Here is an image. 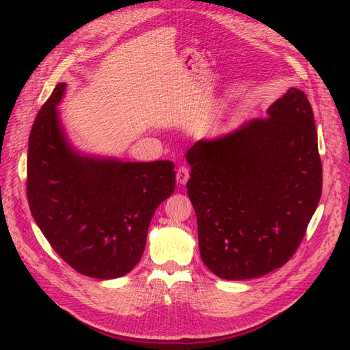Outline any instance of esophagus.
<instances>
[{"label": "esophagus", "mask_w": 350, "mask_h": 350, "mask_svg": "<svg viewBox=\"0 0 350 350\" xmlns=\"http://www.w3.org/2000/svg\"><path fill=\"white\" fill-rule=\"evenodd\" d=\"M176 179H177V183H179V185H187V182L189 179V168L185 167V165H180L179 168H177Z\"/></svg>", "instance_id": "obj_1"}]
</instances>
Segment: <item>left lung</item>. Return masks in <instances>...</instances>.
I'll return each mask as SVG.
<instances>
[{"mask_svg":"<svg viewBox=\"0 0 350 350\" xmlns=\"http://www.w3.org/2000/svg\"><path fill=\"white\" fill-rule=\"evenodd\" d=\"M187 153L188 197L203 263L222 280H250L286 265L322 196L314 114L288 88L266 111Z\"/></svg>","mask_w":350,"mask_h":350,"instance_id":"8db88e82","label":"left lung"}]
</instances>
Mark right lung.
<instances>
[{
    "label": "right lung",
    "mask_w": 350,
    "mask_h": 350,
    "mask_svg": "<svg viewBox=\"0 0 350 350\" xmlns=\"http://www.w3.org/2000/svg\"><path fill=\"white\" fill-rule=\"evenodd\" d=\"M66 84H57L29 132V211L73 269L98 280L123 277L143 256L154 211L174 192V163L78 152L58 116Z\"/></svg>",
    "instance_id": "1"
}]
</instances>
